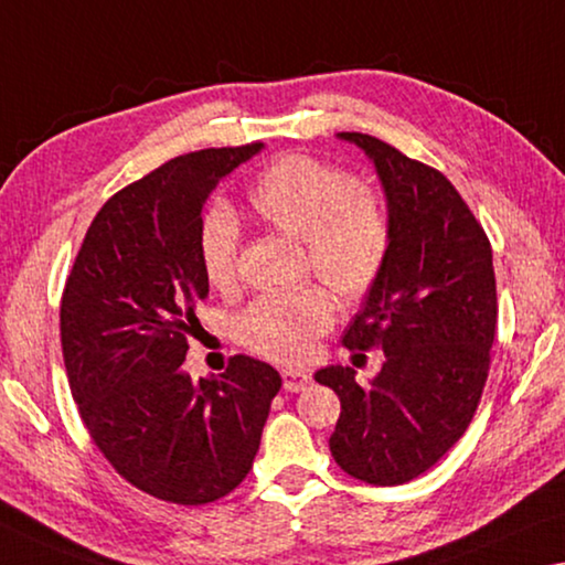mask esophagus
<instances>
[{"instance_id":"34e87169","label":"esophagus","mask_w":565,"mask_h":565,"mask_svg":"<svg viewBox=\"0 0 565 565\" xmlns=\"http://www.w3.org/2000/svg\"><path fill=\"white\" fill-rule=\"evenodd\" d=\"M285 392H306L310 386V373L302 369H282Z\"/></svg>"}]
</instances>
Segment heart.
I'll use <instances>...</instances> for the list:
<instances>
[{
    "instance_id": "b5f03b06",
    "label": "heart",
    "mask_w": 565,
    "mask_h": 565,
    "mask_svg": "<svg viewBox=\"0 0 565 565\" xmlns=\"http://www.w3.org/2000/svg\"><path fill=\"white\" fill-rule=\"evenodd\" d=\"M247 206L265 227L300 239L302 270L318 275L343 306L366 300L386 270L392 216L384 196L371 181L345 177L333 163L285 153L257 173ZM196 255L214 290L237 282L239 224L227 206L216 204L202 214ZM330 291L308 282L259 295L237 320L239 343L273 361H306L335 320Z\"/></svg>"
}]
</instances>
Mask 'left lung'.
Masks as SVG:
<instances>
[{
    "instance_id": "left-lung-1",
    "label": "left lung",
    "mask_w": 565,
    "mask_h": 565,
    "mask_svg": "<svg viewBox=\"0 0 565 565\" xmlns=\"http://www.w3.org/2000/svg\"><path fill=\"white\" fill-rule=\"evenodd\" d=\"M361 146L384 184L392 253L343 335L353 353L381 349L371 386L351 366L316 381L341 398L331 455L369 484H404L427 472L470 427L490 371L498 328L492 249L482 224L445 173L369 134Z\"/></svg>"
}]
</instances>
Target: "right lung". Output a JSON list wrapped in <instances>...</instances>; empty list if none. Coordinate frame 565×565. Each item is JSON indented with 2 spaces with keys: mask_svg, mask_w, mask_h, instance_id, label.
Segmentation results:
<instances>
[{
  "mask_svg": "<svg viewBox=\"0 0 565 565\" xmlns=\"http://www.w3.org/2000/svg\"><path fill=\"white\" fill-rule=\"evenodd\" d=\"M263 143L177 156L95 214L60 302L71 392L95 447L146 494L206 505L253 470L282 379L232 355L194 384L181 363L210 282L196 227L216 184Z\"/></svg>",
  "mask_w": 565,
  "mask_h": 565,
  "instance_id": "right-lung-1",
  "label": "right lung"
}]
</instances>
